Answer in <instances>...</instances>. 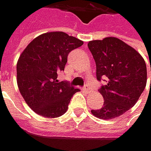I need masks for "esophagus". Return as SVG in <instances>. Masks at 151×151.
Wrapping results in <instances>:
<instances>
[{"label":"esophagus","instance_id":"34e87169","mask_svg":"<svg viewBox=\"0 0 151 151\" xmlns=\"http://www.w3.org/2000/svg\"><path fill=\"white\" fill-rule=\"evenodd\" d=\"M84 90H85V92H87L88 94H89V93H90L91 88H90L88 85H86V86H85V88H84Z\"/></svg>","mask_w":151,"mask_h":151}]
</instances>
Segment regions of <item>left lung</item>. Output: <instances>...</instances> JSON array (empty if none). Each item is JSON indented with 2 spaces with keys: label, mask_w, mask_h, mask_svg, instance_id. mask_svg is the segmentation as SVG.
<instances>
[{
  "label": "left lung",
  "mask_w": 151,
  "mask_h": 151,
  "mask_svg": "<svg viewBox=\"0 0 151 151\" xmlns=\"http://www.w3.org/2000/svg\"><path fill=\"white\" fill-rule=\"evenodd\" d=\"M88 46L96 61L97 81L107 78V85L99 89L104 106L91 112L102 119L119 117L136 104L146 87L145 61L134 48L115 37L92 40Z\"/></svg>",
  "instance_id": "8db88e82"
}]
</instances>
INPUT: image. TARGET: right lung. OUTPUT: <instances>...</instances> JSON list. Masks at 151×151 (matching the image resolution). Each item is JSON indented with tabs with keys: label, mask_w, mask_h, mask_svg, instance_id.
Returning <instances> with one entry per match:
<instances>
[{
	"label": "right lung",
	"mask_w": 151,
	"mask_h": 151,
	"mask_svg": "<svg viewBox=\"0 0 151 151\" xmlns=\"http://www.w3.org/2000/svg\"><path fill=\"white\" fill-rule=\"evenodd\" d=\"M83 41L63 32L43 33L31 41L17 63V81L27 105L46 118L63 115L79 88L67 81L58 82L57 75L64 70L69 53Z\"/></svg>",
	"instance_id": "1"
}]
</instances>
